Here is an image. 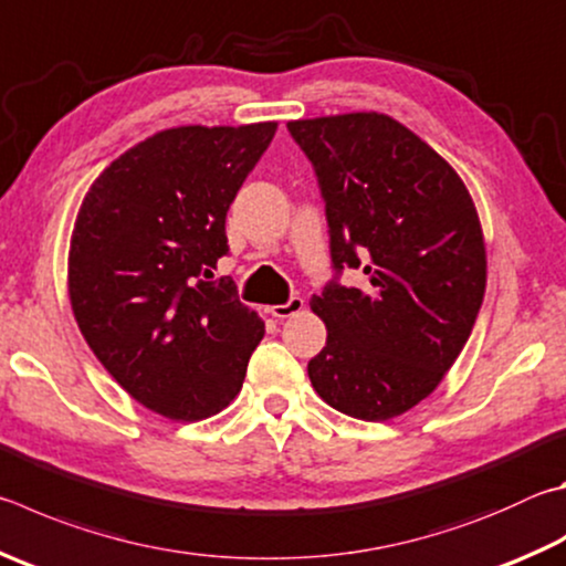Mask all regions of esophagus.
Instances as JSON below:
<instances>
[{"mask_svg": "<svg viewBox=\"0 0 566 566\" xmlns=\"http://www.w3.org/2000/svg\"><path fill=\"white\" fill-rule=\"evenodd\" d=\"M304 310V300L302 296H292L290 302L286 304H274V306H270V314L274 316V318H290V316H294V314H300Z\"/></svg>", "mask_w": 566, "mask_h": 566, "instance_id": "esophagus-1", "label": "esophagus"}]
</instances>
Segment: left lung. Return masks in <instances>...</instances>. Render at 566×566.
<instances>
[{"label":"left lung","instance_id":"8db88e82","mask_svg":"<svg viewBox=\"0 0 566 566\" xmlns=\"http://www.w3.org/2000/svg\"><path fill=\"white\" fill-rule=\"evenodd\" d=\"M316 170L332 260L364 286L326 284V346L306 371L342 413L388 420L428 398L470 338L488 282L482 224L453 166L386 113L286 123Z\"/></svg>","mask_w":566,"mask_h":566}]
</instances>
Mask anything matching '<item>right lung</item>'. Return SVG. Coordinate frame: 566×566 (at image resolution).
Wrapping results in <instances>:
<instances>
[{
  "label": "right lung",
  "mask_w": 566,
  "mask_h": 566,
  "mask_svg": "<svg viewBox=\"0 0 566 566\" xmlns=\"http://www.w3.org/2000/svg\"><path fill=\"white\" fill-rule=\"evenodd\" d=\"M276 120L178 126L136 143L91 185L69 248V300L118 386L170 420L210 418L240 394L264 322L232 280L224 220Z\"/></svg>",
  "instance_id": "1"
}]
</instances>
